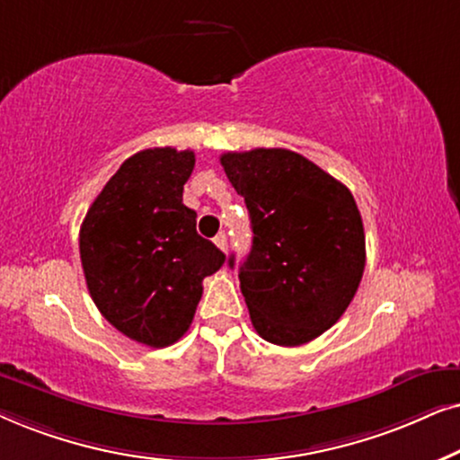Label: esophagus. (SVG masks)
<instances>
[{"instance_id":"1","label":"esophagus","mask_w":460,"mask_h":460,"mask_svg":"<svg viewBox=\"0 0 460 460\" xmlns=\"http://www.w3.org/2000/svg\"><path fill=\"white\" fill-rule=\"evenodd\" d=\"M214 243H217L220 250H226V234H225V231H220V234L214 237Z\"/></svg>"}]
</instances>
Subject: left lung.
<instances>
[{"mask_svg": "<svg viewBox=\"0 0 460 460\" xmlns=\"http://www.w3.org/2000/svg\"><path fill=\"white\" fill-rule=\"evenodd\" d=\"M220 164L252 225L240 288L254 330L281 347L317 339L345 314L364 275L366 235L351 191L288 149L231 151Z\"/></svg>", "mask_w": 460, "mask_h": 460, "instance_id": "8db88e82", "label": "left lung"}]
</instances>
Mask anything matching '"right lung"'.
<instances>
[{
    "mask_svg": "<svg viewBox=\"0 0 460 460\" xmlns=\"http://www.w3.org/2000/svg\"><path fill=\"white\" fill-rule=\"evenodd\" d=\"M193 151L155 146L121 164L79 229V256L90 296L128 339L168 347L191 326L201 281L225 254L195 231L182 204Z\"/></svg>",
    "mask_w": 460,
    "mask_h": 460,
    "instance_id": "add662e5",
    "label": "right lung"
}]
</instances>
